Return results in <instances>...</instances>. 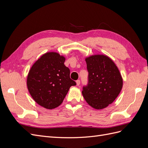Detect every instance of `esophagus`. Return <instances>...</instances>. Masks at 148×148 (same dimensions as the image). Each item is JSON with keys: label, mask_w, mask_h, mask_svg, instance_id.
Returning <instances> with one entry per match:
<instances>
[{"label": "esophagus", "mask_w": 148, "mask_h": 148, "mask_svg": "<svg viewBox=\"0 0 148 148\" xmlns=\"http://www.w3.org/2000/svg\"><path fill=\"white\" fill-rule=\"evenodd\" d=\"M76 83H77V86H79V84H80V80H79V79L77 80V81H76Z\"/></svg>", "instance_id": "34e87169"}]
</instances>
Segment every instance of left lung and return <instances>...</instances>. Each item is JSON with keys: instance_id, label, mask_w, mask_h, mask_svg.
<instances>
[{"instance_id": "8db88e82", "label": "left lung", "mask_w": 148, "mask_h": 148, "mask_svg": "<svg viewBox=\"0 0 148 148\" xmlns=\"http://www.w3.org/2000/svg\"><path fill=\"white\" fill-rule=\"evenodd\" d=\"M85 60L89 74L88 84L83 87V96L93 108H106L120 94L123 86L122 76L114 62L106 56H91Z\"/></svg>"}]
</instances>
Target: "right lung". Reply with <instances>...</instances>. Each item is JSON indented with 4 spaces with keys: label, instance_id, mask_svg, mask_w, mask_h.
I'll list each match as a JSON object with an SVG mask.
<instances>
[{
    "label": "right lung",
    "instance_id": "obj_1",
    "mask_svg": "<svg viewBox=\"0 0 148 148\" xmlns=\"http://www.w3.org/2000/svg\"><path fill=\"white\" fill-rule=\"evenodd\" d=\"M65 58L57 52H47L31 67L27 77L28 89L39 105L47 109L59 106L71 86L77 83L70 77Z\"/></svg>",
    "mask_w": 148,
    "mask_h": 148
}]
</instances>
